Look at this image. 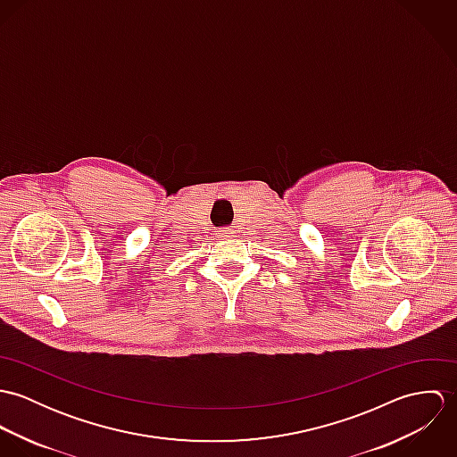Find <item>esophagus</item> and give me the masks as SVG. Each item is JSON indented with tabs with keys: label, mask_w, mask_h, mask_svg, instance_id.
Listing matches in <instances>:
<instances>
[{
	"label": "esophagus",
	"mask_w": 457,
	"mask_h": 457,
	"mask_svg": "<svg viewBox=\"0 0 457 457\" xmlns=\"http://www.w3.org/2000/svg\"><path fill=\"white\" fill-rule=\"evenodd\" d=\"M228 234H230V230H220V236H221V237H227Z\"/></svg>",
	"instance_id": "34e87169"
}]
</instances>
